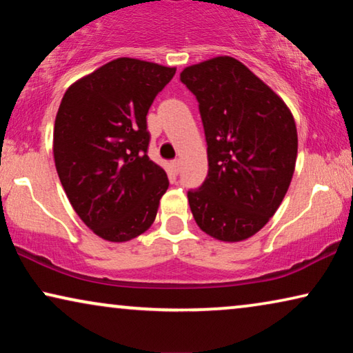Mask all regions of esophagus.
I'll return each instance as SVG.
<instances>
[{"instance_id":"1","label":"esophagus","mask_w":353,"mask_h":353,"mask_svg":"<svg viewBox=\"0 0 353 353\" xmlns=\"http://www.w3.org/2000/svg\"><path fill=\"white\" fill-rule=\"evenodd\" d=\"M170 167H172V172L175 173V175H178V172H180V161H172Z\"/></svg>"}]
</instances>
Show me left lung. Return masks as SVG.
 <instances>
[{
  "label": "left lung",
  "instance_id": "left-lung-1",
  "mask_svg": "<svg viewBox=\"0 0 353 353\" xmlns=\"http://www.w3.org/2000/svg\"><path fill=\"white\" fill-rule=\"evenodd\" d=\"M207 141V178L188 191L196 223L238 243L268 223L286 196L297 159V128L284 101L243 62L219 56L186 67Z\"/></svg>",
  "mask_w": 353,
  "mask_h": 353
}]
</instances>
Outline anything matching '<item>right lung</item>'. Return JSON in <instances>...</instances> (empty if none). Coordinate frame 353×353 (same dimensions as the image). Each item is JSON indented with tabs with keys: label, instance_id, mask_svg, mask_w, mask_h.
Masks as SVG:
<instances>
[{
	"label": "right lung",
	"instance_id": "1",
	"mask_svg": "<svg viewBox=\"0 0 353 353\" xmlns=\"http://www.w3.org/2000/svg\"><path fill=\"white\" fill-rule=\"evenodd\" d=\"M175 67L119 57L67 88L52 152L61 185L94 234L125 243L154 223L168 178L148 157V110Z\"/></svg>",
	"mask_w": 353,
	"mask_h": 353
}]
</instances>
